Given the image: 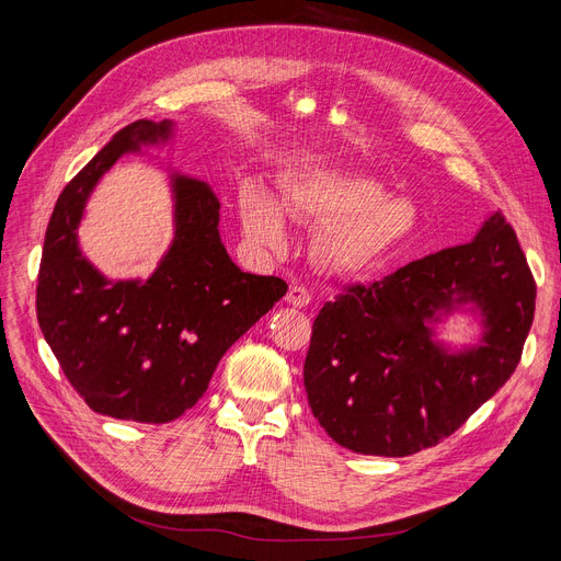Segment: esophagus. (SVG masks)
<instances>
[{"instance_id":"34e87169","label":"esophagus","mask_w":561,"mask_h":561,"mask_svg":"<svg viewBox=\"0 0 561 561\" xmlns=\"http://www.w3.org/2000/svg\"><path fill=\"white\" fill-rule=\"evenodd\" d=\"M285 301L289 306H295V308H308L312 304V295L308 291V287H304V285H289Z\"/></svg>"}]
</instances>
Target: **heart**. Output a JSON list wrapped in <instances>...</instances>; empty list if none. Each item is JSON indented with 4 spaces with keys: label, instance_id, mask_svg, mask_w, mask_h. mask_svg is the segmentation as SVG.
Returning a JSON list of instances; mask_svg holds the SVG:
<instances>
[{
    "label": "heart",
    "instance_id": "b5f03b06",
    "mask_svg": "<svg viewBox=\"0 0 561 561\" xmlns=\"http://www.w3.org/2000/svg\"><path fill=\"white\" fill-rule=\"evenodd\" d=\"M289 217L322 226L317 251L337 270H358L413 230L415 211L404 198H388L371 178L308 171L291 175L280 194ZM239 224L253 244L280 251L287 228L276 198L260 184H244L237 198Z\"/></svg>",
    "mask_w": 561,
    "mask_h": 561
}]
</instances>
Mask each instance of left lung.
<instances>
[{
    "mask_svg": "<svg viewBox=\"0 0 561 561\" xmlns=\"http://www.w3.org/2000/svg\"><path fill=\"white\" fill-rule=\"evenodd\" d=\"M472 300L483 344L449 355L431 337L435 312ZM537 283L502 211L468 244L346 285L314 317L304 363L312 415L358 455L409 457L434 447L514 375L535 319Z\"/></svg>",
    "mask_w": 561,
    "mask_h": 561,
    "instance_id": "1",
    "label": "left lung"
}]
</instances>
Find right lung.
Masks as SVG:
<instances>
[{
    "mask_svg": "<svg viewBox=\"0 0 561 561\" xmlns=\"http://www.w3.org/2000/svg\"><path fill=\"white\" fill-rule=\"evenodd\" d=\"M171 123L123 127L66 186L51 211L36 285L41 331L75 392L100 415L162 424L192 409L230 346L287 291L244 274L219 237V198L175 175V239L146 280H104L77 249L84 203L104 171Z\"/></svg>",
    "mask_w": 561,
    "mask_h": 561,
    "instance_id": "right-lung-1",
    "label": "right lung"
}]
</instances>
